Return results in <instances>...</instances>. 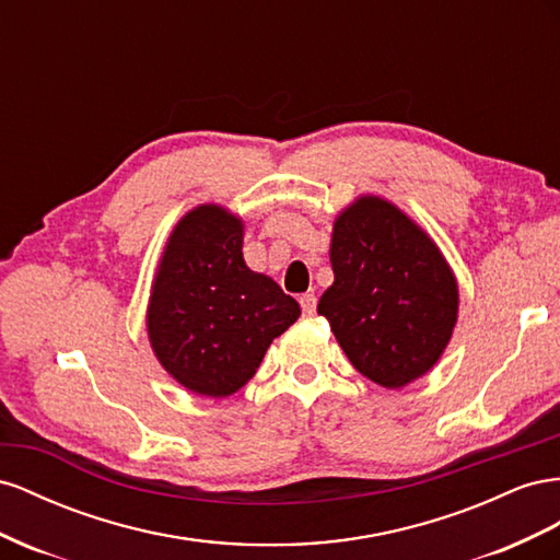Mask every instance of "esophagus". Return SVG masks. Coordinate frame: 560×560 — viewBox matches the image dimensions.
<instances>
[{
  "mask_svg": "<svg viewBox=\"0 0 560 560\" xmlns=\"http://www.w3.org/2000/svg\"><path fill=\"white\" fill-rule=\"evenodd\" d=\"M300 307H302V312H305L307 316H312L314 310H316V295H314V293L300 295Z\"/></svg>",
  "mask_w": 560,
  "mask_h": 560,
  "instance_id": "1",
  "label": "esophagus"
}]
</instances>
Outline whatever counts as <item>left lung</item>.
<instances>
[{
    "instance_id": "1",
    "label": "left lung",
    "mask_w": 560,
    "mask_h": 560,
    "mask_svg": "<svg viewBox=\"0 0 560 560\" xmlns=\"http://www.w3.org/2000/svg\"><path fill=\"white\" fill-rule=\"evenodd\" d=\"M330 265L316 312L351 365L387 389L434 369L459 312L457 279L434 238L396 203L361 195L332 222Z\"/></svg>"
}]
</instances>
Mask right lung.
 <instances>
[{"instance_id": "add662e5", "label": "right lung", "mask_w": 560, "mask_h": 560, "mask_svg": "<svg viewBox=\"0 0 560 560\" xmlns=\"http://www.w3.org/2000/svg\"><path fill=\"white\" fill-rule=\"evenodd\" d=\"M244 220L220 203L187 211L166 238L148 302V338L187 392L225 398L260 369L300 305L244 260Z\"/></svg>"}]
</instances>
